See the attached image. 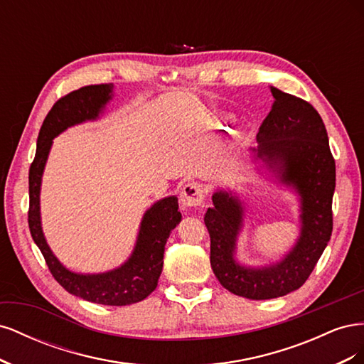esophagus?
Listing matches in <instances>:
<instances>
[{
	"instance_id": "34e87169",
	"label": "esophagus",
	"mask_w": 364,
	"mask_h": 364,
	"mask_svg": "<svg viewBox=\"0 0 364 364\" xmlns=\"http://www.w3.org/2000/svg\"><path fill=\"white\" fill-rule=\"evenodd\" d=\"M205 200V188L199 182L186 183L181 191V203L183 208H197Z\"/></svg>"
}]
</instances>
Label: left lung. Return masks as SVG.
Listing matches in <instances>:
<instances>
[{
	"label": "left lung",
	"instance_id": "obj_1",
	"mask_svg": "<svg viewBox=\"0 0 364 364\" xmlns=\"http://www.w3.org/2000/svg\"><path fill=\"white\" fill-rule=\"evenodd\" d=\"M272 111L257 134L258 147L250 149L291 186L301 200V234L291 250L266 267H245L235 261L237 238L243 228L245 206L230 191L213 194L205 225L211 238V267L218 282L237 296L253 301L273 299L302 287L333 232L336 162L328 144L323 121L302 98L270 86Z\"/></svg>",
	"mask_w": 364,
	"mask_h": 364
}]
</instances>
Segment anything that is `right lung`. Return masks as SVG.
<instances>
[{
    "mask_svg": "<svg viewBox=\"0 0 364 364\" xmlns=\"http://www.w3.org/2000/svg\"><path fill=\"white\" fill-rule=\"evenodd\" d=\"M112 83L91 85L73 91L54 103L39 130L36 156L28 171V228L47 266L62 287L85 301L102 305L123 306L136 304L156 289L162 272L164 250L171 230L179 225L178 197L170 196L149 208L141 220L136 245L129 259L106 273L83 274L68 270L54 257L41 225V183L48 153L56 138L71 126L97 119L112 100Z\"/></svg>",
    "mask_w": 364,
    "mask_h": 364,
    "instance_id": "add662e5",
    "label": "right lung"
}]
</instances>
